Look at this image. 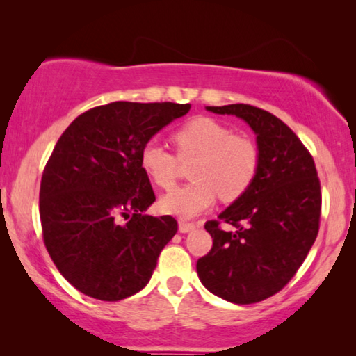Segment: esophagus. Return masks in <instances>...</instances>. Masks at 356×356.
<instances>
[{"label":"esophagus","instance_id":"obj_1","mask_svg":"<svg viewBox=\"0 0 356 356\" xmlns=\"http://www.w3.org/2000/svg\"><path fill=\"white\" fill-rule=\"evenodd\" d=\"M196 227H197V226L195 225V222H190V221H185V220H180V221H179V231L182 232V234L195 231Z\"/></svg>","mask_w":356,"mask_h":356}]
</instances>
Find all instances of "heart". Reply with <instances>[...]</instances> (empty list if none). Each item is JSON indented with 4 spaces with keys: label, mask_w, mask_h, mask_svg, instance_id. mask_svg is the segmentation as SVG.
<instances>
[{
    "label": "heart",
    "mask_w": 356,
    "mask_h": 356,
    "mask_svg": "<svg viewBox=\"0 0 356 356\" xmlns=\"http://www.w3.org/2000/svg\"><path fill=\"white\" fill-rule=\"evenodd\" d=\"M177 156L156 141L143 146L140 163L152 182L171 190L179 176V160L195 163L190 168L193 182L161 197L163 212L193 218L206 212L216 197L232 202L248 191L257 177L261 152L252 138L232 130L220 120L200 116L185 122L172 135Z\"/></svg>",
    "instance_id": "heart-1"
}]
</instances>
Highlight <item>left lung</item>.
I'll return each mask as SVG.
<instances>
[{
    "label": "left lung",
    "instance_id": "1",
    "mask_svg": "<svg viewBox=\"0 0 356 356\" xmlns=\"http://www.w3.org/2000/svg\"><path fill=\"white\" fill-rule=\"evenodd\" d=\"M207 110L234 114L250 125L261 166L251 188L218 220L204 226L213 245L197 259V276L216 297L237 305L257 303L293 278L314 245L321 222V180L309 150L272 113L245 104Z\"/></svg>",
    "mask_w": 356,
    "mask_h": 356
}]
</instances>
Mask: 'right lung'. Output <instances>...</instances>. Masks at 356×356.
<instances>
[{"label": "right lung", "mask_w": 356, "mask_h": 356, "mask_svg": "<svg viewBox=\"0 0 356 356\" xmlns=\"http://www.w3.org/2000/svg\"><path fill=\"white\" fill-rule=\"evenodd\" d=\"M190 108L113 102L80 114L58 140L42 174V236L59 273L81 293L119 301L149 282L177 221L143 215L155 195L140 154Z\"/></svg>", "instance_id": "obj_1"}]
</instances>
